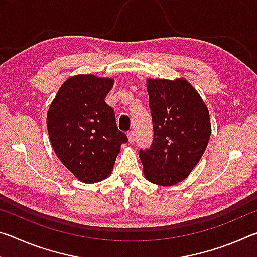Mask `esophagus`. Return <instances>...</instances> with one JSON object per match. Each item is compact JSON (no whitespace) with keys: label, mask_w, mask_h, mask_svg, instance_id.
I'll list each match as a JSON object with an SVG mask.
<instances>
[{"label":"esophagus","mask_w":257,"mask_h":257,"mask_svg":"<svg viewBox=\"0 0 257 257\" xmlns=\"http://www.w3.org/2000/svg\"><path fill=\"white\" fill-rule=\"evenodd\" d=\"M127 136H128L129 143H134V141H135V133L133 132V130H130V132L127 133Z\"/></svg>","instance_id":"34e87169"}]
</instances>
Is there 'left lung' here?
<instances>
[{
  "label": "left lung",
  "instance_id": "left-lung-1",
  "mask_svg": "<svg viewBox=\"0 0 257 257\" xmlns=\"http://www.w3.org/2000/svg\"><path fill=\"white\" fill-rule=\"evenodd\" d=\"M154 138L141 150L145 178L172 186L189 176L201 160L211 136L207 106L186 79H147Z\"/></svg>",
  "mask_w": 257,
  "mask_h": 257
}]
</instances>
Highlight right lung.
<instances>
[{
  "label": "right lung",
  "instance_id": "right-lung-1",
  "mask_svg": "<svg viewBox=\"0 0 257 257\" xmlns=\"http://www.w3.org/2000/svg\"><path fill=\"white\" fill-rule=\"evenodd\" d=\"M113 82L94 75L70 77L47 112V132L55 154L86 184L110 176L121 144L128 142L116 127L114 111L104 101Z\"/></svg>",
  "mask_w": 257,
  "mask_h": 257
}]
</instances>
